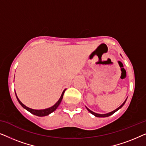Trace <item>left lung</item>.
<instances>
[{"label":"left lung","instance_id":"1","mask_svg":"<svg viewBox=\"0 0 146 146\" xmlns=\"http://www.w3.org/2000/svg\"><path fill=\"white\" fill-rule=\"evenodd\" d=\"M127 98L125 99V100L123 102V104H121L120 106H119L118 108H116L115 110H114L113 111H110V112H109V113H104V114H101V113H95V112H94V111H92V110H90L89 108H88L86 106V109L88 110V111H89L90 113H91L92 114H93L94 115H95L96 117H108V116H110V115H112L113 113H114L115 111H117V110H119V109L121 108V107L123 106V105H124V104L125 103V102H126V100H127Z\"/></svg>","mask_w":146,"mask_h":146}]
</instances>
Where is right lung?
<instances>
[{
	"instance_id": "right-lung-1",
	"label": "right lung",
	"mask_w": 146,
	"mask_h": 146,
	"mask_svg": "<svg viewBox=\"0 0 146 146\" xmlns=\"http://www.w3.org/2000/svg\"><path fill=\"white\" fill-rule=\"evenodd\" d=\"M66 89H65L63 91V92L62 93V95L60 98L58 100L56 103L54 105L48 108H46V109H43V110H35V109H32V108H30L26 106L25 104H23V103L21 102V100L19 99V98H18L17 94L15 92V94H16V96H17V100L19 101V102L20 104H21L22 106H23L24 108L27 110V111H29V112H31V113H33V114L35 115H37V116H40V117H42V116H46V115H49L50 113H51L52 112H53L54 111H55L56 110L58 107V106L60 105V104L62 102V100L63 98V96H64V92Z\"/></svg>"
}]
</instances>
